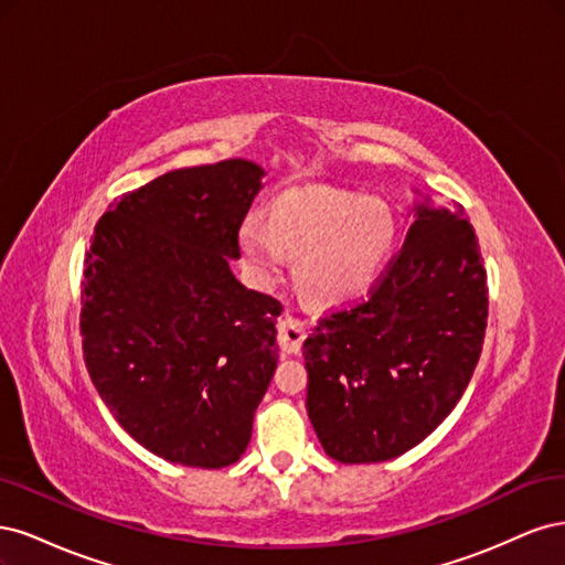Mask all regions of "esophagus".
<instances>
[{
  "label": "esophagus",
  "instance_id": "34e87169",
  "mask_svg": "<svg viewBox=\"0 0 565 565\" xmlns=\"http://www.w3.org/2000/svg\"><path fill=\"white\" fill-rule=\"evenodd\" d=\"M306 322L285 313L280 320H278V344L285 353L289 355H297L301 351V344L306 339Z\"/></svg>",
  "mask_w": 565,
  "mask_h": 565
}]
</instances>
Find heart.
<instances>
[{
  "mask_svg": "<svg viewBox=\"0 0 565 565\" xmlns=\"http://www.w3.org/2000/svg\"><path fill=\"white\" fill-rule=\"evenodd\" d=\"M396 245V218L380 200L353 193H287L273 202L268 221L249 214L241 247L262 280L276 278L287 254H299L297 278L313 299L349 303L377 285Z\"/></svg>",
  "mask_w": 565,
  "mask_h": 565,
  "instance_id": "obj_1",
  "label": "heart"
}]
</instances>
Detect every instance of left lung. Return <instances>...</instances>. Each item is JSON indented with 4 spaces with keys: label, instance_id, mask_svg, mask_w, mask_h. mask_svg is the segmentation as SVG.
Wrapping results in <instances>:
<instances>
[{
    "label": "left lung",
    "instance_id": "8db88e82",
    "mask_svg": "<svg viewBox=\"0 0 565 565\" xmlns=\"http://www.w3.org/2000/svg\"><path fill=\"white\" fill-rule=\"evenodd\" d=\"M413 212L370 299L322 318L303 341L306 409L341 465L415 448L452 413L481 358L488 285L473 226L429 198Z\"/></svg>",
    "mask_w": 565,
    "mask_h": 565
}]
</instances>
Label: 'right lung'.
Returning <instances> with one entry per match:
<instances>
[{"label":"right lung","mask_w":565,"mask_h":565,"mask_svg":"<svg viewBox=\"0 0 565 565\" xmlns=\"http://www.w3.org/2000/svg\"><path fill=\"white\" fill-rule=\"evenodd\" d=\"M262 179L249 160L167 172L98 218L84 259L89 377L117 424L174 465L241 459L278 365L282 306L231 270Z\"/></svg>","instance_id":"obj_1"}]
</instances>
